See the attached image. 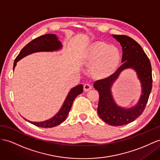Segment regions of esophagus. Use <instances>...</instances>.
<instances>
[{
	"label": "esophagus",
	"mask_w": 160,
	"mask_h": 160,
	"mask_svg": "<svg viewBox=\"0 0 160 160\" xmlns=\"http://www.w3.org/2000/svg\"><path fill=\"white\" fill-rule=\"evenodd\" d=\"M91 88H92V87H91V85L90 84L87 83V84H84V91L85 92L90 91V90H91Z\"/></svg>",
	"instance_id": "obj_1"
}]
</instances>
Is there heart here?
<instances>
[{"label":"heart","mask_w":160,"mask_h":160,"mask_svg":"<svg viewBox=\"0 0 160 160\" xmlns=\"http://www.w3.org/2000/svg\"><path fill=\"white\" fill-rule=\"evenodd\" d=\"M82 58L86 65L92 66L94 76L104 78L116 71L120 61V52L117 47L98 41L90 45Z\"/></svg>","instance_id":"heart-1"}]
</instances>
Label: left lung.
Returning <instances> with one entry per match:
<instances>
[{
  "mask_svg": "<svg viewBox=\"0 0 160 160\" xmlns=\"http://www.w3.org/2000/svg\"><path fill=\"white\" fill-rule=\"evenodd\" d=\"M122 48V65L112 75L96 81L94 88L99 94L97 112L99 117L108 124L118 126L128 124L136 120L144 111L152 88V71L150 61L145 52L134 39L124 35H112ZM127 68L137 72L141 82L142 93L138 103L125 108L118 106L114 100L111 88L120 73Z\"/></svg>",
  "mask_w": 160,
  "mask_h": 160,
  "instance_id": "obj_1",
  "label": "left lung"
}]
</instances>
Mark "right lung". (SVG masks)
Returning a JSON list of instances; mask_svg holds the SVG:
<instances>
[{"label": "right lung", "instance_id": "obj_1", "mask_svg": "<svg viewBox=\"0 0 160 160\" xmlns=\"http://www.w3.org/2000/svg\"><path fill=\"white\" fill-rule=\"evenodd\" d=\"M63 47V44L58 39L57 35L53 34H44L39 36L37 38L32 40L30 42L24 47L19 54L16 57L13 63V70L17 65V63L23 57L30 54L38 52H52L61 50ZM83 91L82 84H79L76 87L72 88L69 91L68 95L63 102V105L61 106L59 111L57 112L52 118L49 120L42 122H31L24 118L26 121L31 123L36 126L41 128H52L61 124L68 115L70 111L73 102L76 97L81 94Z\"/></svg>", "mask_w": 160, "mask_h": 160}]
</instances>
